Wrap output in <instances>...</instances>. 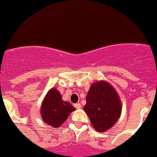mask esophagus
Masks as SVG:
<instances>
[{"instance_id":"1","label":"esophagus","mask_w":157,"mask_h":157,"mask_svg":"<svg viewBox=\"0 0 157 157\" xmlns=\"http://www.w3.org/2000/svg\"><path fill=\"white\" fill-rule=\"evenodd\" d=\"M74 106L76 109H81V104L80 103H76V104H74Z\"/></svg>"}]
</instances>
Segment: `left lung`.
<instances>
[{"instance_id": "obj_1", "label": "left lung", "mask_w": 157, "mask_h": 157, "mask_svg": "<svg viewBox=\"0 0 157 157\" xmlns=\"http://www.w3.org/2000/svg\"><path fill=\"white\" fill-rule=\"evenodd\" d=\"M121 109L119 95L109 82L99 81L91 85L84 111L96 130L103 132L112 127L121 116Z\"/></svg>"}]
</instances>
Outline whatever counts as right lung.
Returning a JSON list of instances; mask_svg holds the SVG:
<instances>
[{"label":"right lung","mask_w":157,"mask_h":157,"mask_svg":"<svg viewBox=\"0 0 157 157\" xmlns=\"http://www.w3.org/2000/svg\"><path fill=\"white\" fill-rule=\"evenodd\" d=\"M75 110L70 102L62 99L60 92L53 87L48 90L42 102L40 114L45 124L53 127H59Z\"/></svg>","instance_id":"add662e5"}]
</instances>
